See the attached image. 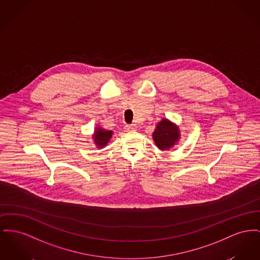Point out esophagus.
Segmentation results:
<instances>
[{
  "label": "esophagus",
  "mask_w": 260,
  "mask_h": 260,
  "mask_svg": "<svg viewBox=\"0 0 260 260\" xmlns=\"http://www.w3.org/2000/svg\"><path fill=\"white\" fill-rule=\"evenodd\" d=\"M124 129H125V132H134L137 129V126H136V124H125Z\"/></svg>",
  "instance_id": "esophagus-1"
}]
</instances>
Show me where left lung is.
Segmentation results:
<instances>
[{
  "mask_svg": "<svg viewBox=\"0 0 260 260\" xmlns=\"http://www.w3.org/2000/svg\"><path fill=\"white\" fill-rule=\"evenodd\" d=\"M180 133L178 127L168 121L167 119L162 120L156 126L153 133V139L161 150H168L178 141Z\"/></svg>",
  "mask_w": 260,
  "mask_h": 260,
  "instance_id": "8db88e82",
  "label": "left lung"
}]
</instances>
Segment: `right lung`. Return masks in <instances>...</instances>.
<instances>
[{
	"mask_svg": "<svg viewBox=\"0 0 260 260\" xmlns=\"http://www.w3.org/2000/svg\"><path fill=\"white\" fill-rule=\"evenodd\" d=\"M112 132L111 131H105L101 127H97V131H95L94 135V140L98 147H103L108 143L110 138H112Z\"/></svg>",
	"mask_w": 260,
	"mask_h": 260,
	"instance_id": "obj_1",
	"label": "right lung"
}]
</instances>
